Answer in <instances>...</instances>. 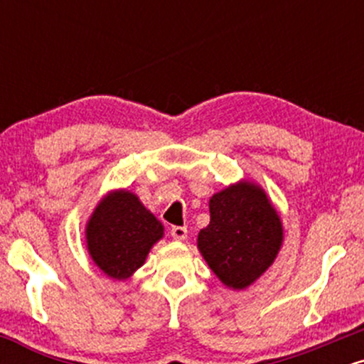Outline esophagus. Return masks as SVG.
<instances>
[{
    "label": "esophagus",
    "instance_id": "esophagus-1",
    "mask_svg": "<svg viewBox=\"0 0 364 364\" xmlns=\"http://www.w3.org/2000/svg\"><path fill=\"white\" fill-rule=\"evenodd\" d=\"M186 235H188L186 225H173V228H171V236H173L174 240H178V241L185 240Z\"/></svg>",
    "mask_w": 364,
    "mask_h": 364
}]
</instances>
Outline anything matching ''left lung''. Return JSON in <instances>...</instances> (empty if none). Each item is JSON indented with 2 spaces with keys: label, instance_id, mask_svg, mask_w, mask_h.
<instances>
[{
  "label": "left lung",
  "instance_id": "obj_1",
  "mask_svg": "<svg viewBox=\"0 0 364 364\" xmlns=\"http://www.w3.org/2000/svg\"><path fill=\"white\" fill-rule=\"evenodd\" d=\"M210 224L198 248L225 286L243 289L272 265L282 243V225L267 195L252 183L225 188L210 198Z\"/></svg>",
  "mask_w": 364,
  "mask_h": 364
}]
</instances>
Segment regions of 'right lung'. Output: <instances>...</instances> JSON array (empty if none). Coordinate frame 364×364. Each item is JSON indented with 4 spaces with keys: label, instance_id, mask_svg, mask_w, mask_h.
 I'll return each instance as SVG.
<instances>
[{
    "label": "right lung",
    "instance_id": "obj_1",
    "mask_svg": "<svg viewBox=\"0 0 364 364\" xmlns=\"http://www.w3.org/2000/svg\"><path fill=\"white\" fill-rule=\"evenodd\" d=\"M162 224L133 193L116 191L99 203L87 225L92 260L112 279H127L144 265Z\"/></svg>",
    "mask_w": 364,
    "mask_h": 364
}]
</instances>
